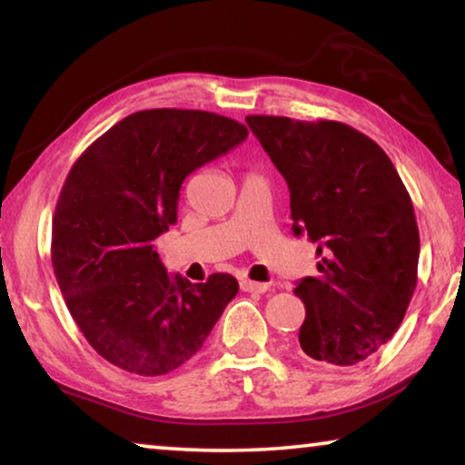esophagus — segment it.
Segmentation results:
<instances>
[{
    "instance_id": "34e87169",
    "label": "esophagus",
    "mask_w": 465,
    "mask_h": 465,
    "mask_svg": "<svg viewBox=\"0 0 465 465\" xmlns=\"http://www.w3.org/2000/svg\"><path fill=\"white\" fill-rule=\"evenodd\" d=\"M240 287H242V291H248V293H264V291H269V282H256L250 279H242Z\"/></svg>"
}]
</instances>
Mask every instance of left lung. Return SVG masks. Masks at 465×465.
Masks as SVG:
<instances>
[{"label": "left lung", "mask_w": 465, "mask_h": 465, "mask_svg": "<svg viewBox=\"0 0 465 465\" xmlns=\"http://www.w3.org/2000/svg\"><path fill=\"white\" fill-rule=\"evenodd\" d=\"M287 180L295 235L318 243V277L297 282L305 303L299 346L357 365L398 332L419 271L420 238L402 178L383 149L338 121L246 116Z\"/></svg>", "instance_id": "8db88e82"}]
</instances>
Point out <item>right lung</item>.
I'll use <instances>...</instances> for the list:
<instances>
[{
	"label": "right lung",
	"mask_w": 465,
	"mask_h": 465,
	"mask_svg": "<svg viewBox=\"0 0 465 465\" xmlns=\"http://www.w3.org/2000/svg\"><path fill=\"white\" fill-rule=\"evenodd\" d=\"M246 137V124L215 113L139 110L69 170L51 261L69 313L108 363L147 377L174 371L238 293L232 274L170 277L152 242L176 223L184 178Z\"/></svg>",
	"instance_id": "obj_1"
}]
</instances>
